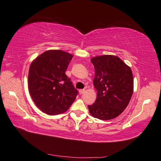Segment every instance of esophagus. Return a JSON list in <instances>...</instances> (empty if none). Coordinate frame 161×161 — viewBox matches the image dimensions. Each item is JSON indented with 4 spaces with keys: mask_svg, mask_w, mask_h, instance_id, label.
Segmentation results:
<instances>
[{
    "mask_svg": "<svg viewBox=\"0 0 161 161\" xmlns=\"http://www.w3.org/2000/svg\"><path fill=\"white\" fill-rule=\"evenodd\" d=\"M85 92V90L84 89H80V90H79V93L80 94H83Z\"/></svg>",
    "mask_w": 161,
    "mask_h": 161,
    "instance_id": "esophagus-1",
    "label": "esophagus"
}]
</instances>
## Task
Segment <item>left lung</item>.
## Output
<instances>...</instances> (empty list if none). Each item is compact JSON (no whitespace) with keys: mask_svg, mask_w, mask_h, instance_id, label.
I'll use <instances>...</instances> for the list:
<instances>
[{"mask_svg":"<svg viewBox=\"0 0 161 161\" xmlns=\"http://www.w3.org/2000/svg\"><path fill=\"white\" fill-rule=\"evenodd\" d=\"M95 68L93 84L97 90L95 103L88 106L91 115L108 120L120 115L133 93L131 68L117 56L105 54L91 59Z\"/></svg>","mask_w":161,"mask_h":161,"instance_id":"8db88e82","label":"left lung"}]
</instances>
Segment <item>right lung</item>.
I'll use <instances>...</instances> for the list:
<instances>
[{"instance_id":"1","label":"right lung","mask_w":161,"mask_h":161,"mask_svg":"<svg viewBox=\"0 0 161 161\" xmlns=\"http://www.w3.org/2000/svg\"><path fill=\"white\" fill-rule=\"evenodd\" d=\"M73 57L63 50H49L30 64L29 93L36 107L47 115L66 112L76 99L77 91L65 74Z\"/></svg>"}]
</instances>
